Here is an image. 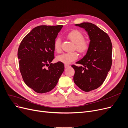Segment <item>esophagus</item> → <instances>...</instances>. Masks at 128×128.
<instances>
[{
	"mask_svg": "<svg viewBox=\"0 0 128 128\" xmlns=\"http://www.w3.org/2000/svg\"><path fill=\"white\" fill-rule=\"evenodd\" d=\"M64 67H65V68H67L70 67V66L67 64H64Z\"/></svg>",
	"mask_w": 128,
	"mask_h": 128,
	"instance_id": "esophagus-1",
	"label": "esophagus"
}]
</instances>
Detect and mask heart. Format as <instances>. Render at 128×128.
Returning a JSON list of instances; mask_svg holds the SVG:
<instances>
[{"label": "heart", "mask_w": 128, "mask_h": 128, "mask_svg": "<svg viewBox=\"0 0 128 128\" xmlns=\"http://www.w3.org/2000/svg\"><path fill=\"white\" fill-rule=\"evenodd\" d=\"M68 38L74 43L76 44V48L80 52H86L88 48V44L84 40V37L81 32L78 30H74L69 32L67 35ZM54 49L57 52L61 51V39L57 38L54 42ZM78 58V54L76 52L64 53L58 56L57 60L60 62L69 64Z\"/></svg>", "instance_id": "obj_1"}]
</instances>
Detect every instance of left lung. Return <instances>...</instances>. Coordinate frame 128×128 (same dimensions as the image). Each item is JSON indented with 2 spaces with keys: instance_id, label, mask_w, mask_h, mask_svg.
Segmentation results:
<instances>
[{
  "instance_id": "obj_1",
  "label": "left lung",
  "mask_w": 128,
  "mask_h": 128,
  "mask_svg": "<svg viewBox=\"0 0 128 128\" xmlns=\"http://www.w3.org/2000/svg\"><path fill=\"white\" fill-rule=\"evenodd\" d=\"M75 26L85 29L90 42L86 54L76 62L83 66H72L75 71L74 81L82 90L90 92L101 86L111 68L112 44L108 34L93 23Z\"/></svg>"
}]
</instances>
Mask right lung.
I'll use <instances>...</instances> for the list:
<instances>
[{
	"label": "right lung",
	"instance_id": "1",
	"mask_svg": "<svg viewBox=\"0 0 128 128\" xmlns=\"http://www.w3.org/2000/svg\"><path fill=\"white\" fill-rule=\"evenodd\" d=\"M62 26H36L20 44L18 58L21 74L26 86L36 93L52 90L64 71L63 63L51 62L54 58V42ZM47 65L46 69L44 66Z\"/></svg>",
	"mask_w": 128,
	"mask_h": 128
}]
</instances>
